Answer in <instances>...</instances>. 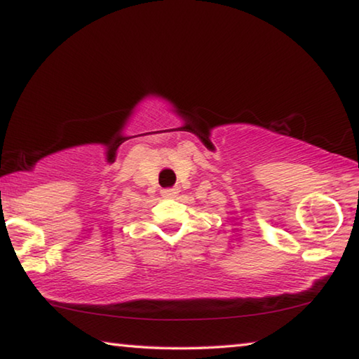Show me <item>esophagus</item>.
<instances>
[{
	"label": "esophagus",
	"instance_id": "esophagus-1",
	"mask_svg": "<svg viewBox=\"0 0 359 359\" xmlns=\"http://www.w3.org/2000/svg\"><path fill=\"white\" fill-rule=\"evenodd\" d=\"M179 194V188H169V190H163L161 196L163 198H175Z\"/></svg>",
	"mask_w": 359,
	"mask_h": 359
}]
</instances>
